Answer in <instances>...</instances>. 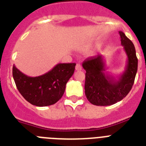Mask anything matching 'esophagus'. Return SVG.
Returning <instances> with one entry per match:
<instances>
[{
	"label": "esophagus",
	"mask_w": 146,
	"mask_h": 146,
	"mask_svg": "<svg viewBox=\"0 0 146 146\" xmlns=\"http://www.w3.org/2000/svg\"><path fill=\"white\" fill-rule=\"evenodd\" d=\"M76 70L77 71H80V70H81L82 69V66L80 63H77V65H76Z\"/></svg>",
	"instance_id": "obj_1"
}]
</instances>
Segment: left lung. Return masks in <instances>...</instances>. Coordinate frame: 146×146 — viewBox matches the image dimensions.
Masks as SVG:
<instances>
[{
    "mask_svg": "<svg viewBox=\"0 0 146 146\" xmlns=\"http://www.w3.org/2000/svg\"><path fill=\"white\" fill-rule=\"evenodd\" d=\"M121 45L127 55L124 72L117 79L106 74L104 57L98 54L83 63L86 70L85 94L92 104L100 106L113 105L129 94L134 84L137 72V58L133 43L123 32H119Z\"/></svg>",
    "mask_w": 146,
    "mask_h": 146,
    "instance_id": "1",
    "label": "left lung"
}]
</instances>
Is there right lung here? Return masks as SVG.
I'll use <instances>...</instances> for the list:
<instances>
[{
  "label": "right lung",
  "mask_w": 146,
  "mask_h": 146,
  "mask_svg": "<svg viewBox=\"0 0 146 146\" xmlns=\"http://www.w3.org/2000/svg\"><path fill=\"white\" fill-rule=\"evenodd\" d=\"M75 66L76 63H58L43 75L29 77L13 65L12 75L17 88L26 100L36 106H47L62 98Z\"/></svg>",
  "instance_id": "obj_1"
}]
</instances>
